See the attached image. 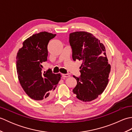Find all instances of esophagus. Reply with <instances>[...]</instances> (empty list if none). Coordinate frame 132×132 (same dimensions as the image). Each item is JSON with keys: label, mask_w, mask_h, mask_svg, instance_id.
Wrapping results in <instances>:
<instances>
[{"label": "esophagus", "mask_w": 132, "mask_h": 132, "mask_svg": "<svg viewBox=\"0 0 132 132\" xmlns=\"http://www.w3.org/2000/svg\"><path fill=\"white\" fill-rule=\"evenodd\" d=\"M62 77L63 78H69V77H70V75L68 74H62Z\"/></svg>", "instance_id": "1"}]
</instances>
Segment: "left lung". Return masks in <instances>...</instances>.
<instances>
[{
  "instance_id": "obj_1",
  "label": "left lung",
  "mask_w": 132,
  "mask_h": 132,
  "mask_svg": "<svg viewBox=\"0 0 132 132\" xmlns=\"http://www.w3.org/2000/svg\"><path fill=\"white\" fill-rule=\"evenodd\" d=\"M69 43L74 61H80V75L72 92L78 99L91 102L102 94L108 83L111 66L105 46L91 33L75 32L69 35Z\"/></svg>"
}]
</instances>
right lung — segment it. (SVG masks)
<instances>
[{
	"mask_svg": "<svg viewBox=\"0 0 132 132\" xmlns=\"http://www.w3.org/2000/svg\"><path fill=\"white\" fill-rule=\"evenodd\" d=\"M55 34L42 32L25 40L16 57V70L20 83L31 99L45 102L52 97L60 80V74L51 69L43 72V64L47 61V45Z\"/></svg>",
	"mask_w": 132,
	"mask_h": 132,
	"instance_id": "right-lung-1",
	"label": "right lung"
}]
</instances>
